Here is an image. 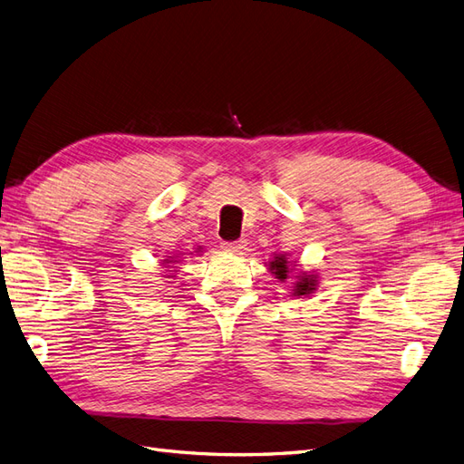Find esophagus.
<instances>
[{
	"label": "esophagus",
	"instance_id": "esophagus-1",
	"mask_svg": "<svg viewBox=\"0 0 464 464\" xmlns=\"http://www.w3.org/2000/svg\"><path fill=\"white\" fill-rule=\"evenodd\" d=\"M222 247L227 249V251H232V254H244V251L247 249V240H244V237H240V240L224 242Z\"/></svg>",
	"mask_w": 464,
	"mask_h": 464
}]
</instances>
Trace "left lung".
<instances>
[{"label": "left lung", "instance_id": "1", "mask_svg": "<svg viewBox=\"0 0 464 464\" xmlns=\"http://www.w3.org/2000/svg\"><path fill=\"white\" fill-rule=\"evenodd\" d=\"M273 269H275V275H276V278H286V273H288V266H286V261H285V257H276V261H273ZM314 286H315V283H314V276H310V275H305L300 283L296 285V292L294 294H298V296H302V294H310L312 290H314Z\"/></svg>", "mask_w": 464, "mask_h": 464}]
</instances>
